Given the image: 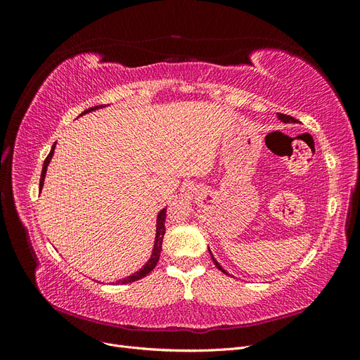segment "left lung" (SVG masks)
I'll return each instance as SVG.
<instances>
[{
  "label": "left lung",
  "mask_w": 360,
  "mask_h": 360,
  "mask_svg": "<svg viewBox=\"0 0 360 360\" xmlns=\"http://www.w3.org/2000/svg\"><path fill=\"white\" fill-rule=\"evenodd\" d=\"M278 118L281 120V122H282V123H294V122H296V118H292V117H290V115H287V114H278ZM209 252H210V249H209ZM210 255H212V252H210ZM212 259H213V263H214V266H216L217 269H219V270L222 271V274L228 275V274H226V270H224V269L221 267V264H219V263H217V261L214 259V257H213V255H212Z\"/></svg>",
  "instance_id": "left-lung-1"
}]
</instances>
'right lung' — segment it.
<instances>
[{"mask_svg":"<svg viewBox=\"0 0 360 360\" xmlns=\"http://www.w3.org/2000/svg\"><path fill=\"white\" fill-rule=\"evenodd\" d=\"M99 108H103V105H102V106H93V108H89V110L84 111L81 115H84V114H86V112H91V111H94V110H99ZM53 150H56V144L52 146L51 153H49V155H48V158L45 159V163H43V169H41V176H40V191H41V186H43V181H45L46 168H48V165H49L51 158L53 156ZM165 219H167V209H163V210H160V212H159V214H158V225H156V240H155V248H153V254H151L150 259L147 261V264H146L143 269H139V271H136V274L130 275V276H127V278H124V279H120V281L117 282V284H129V282H135V281H138V279H141V278L147 276V275L150 274V271L156 267L158 261H159V257H160L163 236H165Z\"/></svg>","mask_w":360,"mask_h":360,"instance_id":"obj_1","label":"right lung"}]
</instances>
